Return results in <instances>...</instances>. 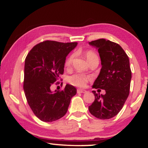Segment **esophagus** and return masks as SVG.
<instances>
[{
    "instance_id": "1",
    "label": "esophagus",
    "mask_w": 148,
    "mask_h": 148,
    "mask_svg": "<svg viewBox=\"0 0 148 148\" xmlns=\"http://www.w3.org/2000/svg\"><path fill=\"white\" fill-rule=\"evenodd\" d=\"M86 90H84V89H78L77 90V92L78 93H85V92H86Z\"/></svg>"
}]
</instances>
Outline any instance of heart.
<instances>
[{
    "instance_id": "heart-1",
    "label": "heart",
    "mask_w": 148,
    "mask_h": 148,
    "mask_svg": "<svg viewBox=\"0 0 148 148\" xmlns=\"http://www.w3.org/2000/svg\"><path fill=\"white\" fill-rule=\"evenodd\" d=\"M85 56H86V60L88 62H90L94 60H97L99 61V57H98L97 54L95 52L93 51L92 50H88L86 51L85 52ZM74 56L71 55L68 57V58L66 60L65 62V65L67 67H69L72 63L73 59H74ZM90 80V78L88 76L84 75L82 74H74L73 75L69 76L68 82L70 84H72V86H76V87L82 88L86 86V85L87 84L88 81Z\"/></svg>"
}]
</instances>
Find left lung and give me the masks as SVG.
Here are the masks:
<instances>
[{
	"label": "left lung",
	"mask_w": 148,
	"mask_h": 148,
	"mask_svg": "<svg viewBox=\"0 0 148 148\" xmlns=\"http://www.w3.org/2000/svg\"><path fill=\"white\" fill-rule=\"evenodd\" d=\"M98 50L101 69L92 88L105 90L106 94L92 91L95 101L90 106L92 115L101 120L115 116L122 109L130 94L132 71L126 53L118 44L99 39L89 42Z\"/></svg>",
	"instance_id": "1"
}]
</instances>
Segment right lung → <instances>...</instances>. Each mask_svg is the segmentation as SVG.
<instances>
[{
	"label": "right lung",
	"instance_id": "1",
	"mask_svg": "<svg viewBox=\"0 0 148 148\" xmlns=\"http://www.w3.org/2000/svg\"><path fill=\"white\" fill-rule=\"evenodd\" d=\"M77 42L45 41L35 45L25 60L23 90L34 114L43 122H53L67 113L76 89L67 84L52 92L51 86L63 74L67 56Z\"/></svg>",
	"mask_w": 148,
	"mask_h": 148
}]
</instances>
